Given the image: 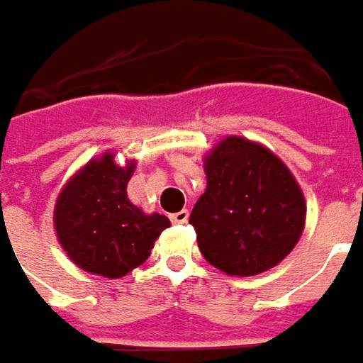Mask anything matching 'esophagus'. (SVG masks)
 I'll use <instances>...</instances> for the list:
<instances>
[{
	"mask_svg": "<svg viewBox=\"0 0 363 363\" xmlns=\"http://www.w3.org/2000/svg\"><path fill=\"white\" fill-rule=\"evenodd\" d=\"M186 220H189V211H179V213L171 214L172 224H184Z\"/></svg>",
	"mask_w": 363,
	"mask_h": 363,
	"instance_id": "1",
	"label": "esophagus"
}]
</instances>
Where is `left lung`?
Here are the masks:
<instances>
[{
  "label": "left lung",
  "instance_id": "obj_1",
  "mask_svg": "<svg viewBox=\"0 0 363 363\" xmlns=\"http://www.w3.org/2000/svg\"><path fill=\"white\" fill-rule=\"evenodd\" d=\"M206 191L189 223L202 256L230 276L270 270L304 230L306 202L274 152L228 137L204 161Z\"/></svg>",
  "mask_w": 363,
  "mask_h": 363
}]
</instances>
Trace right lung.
Segmentation results:
<instances>
[{
	"label": "right lung",
	"mask_w": 363,
	"mask_h": 363,
	"mask_svg": "<svg viewBox=\"0 0 363 363\" xmlns=\"http://www.w3.org/2000/svg\"><path fill=\"white\" fill-rule=\"evenodd\" d=\"M135 164L121 169L111 152L77 172L55 204V230L69 258L83 270L119 278L149 258L169 228L162 214H145L127 199Z\"/></svg>",
	"instance_id": "right-lung-1"
}]
</instances>
